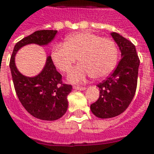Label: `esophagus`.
Here are the masks:
<instances>
[{
	"label": "esophagus",
	"instance_id": "34e87169",
	"mask_svg": "<svg viewBox=\"0 0 154 154\" xmlns=\"http://www.w3.org/2000/svg\"><path fill=\"white\" fill-rule=\"evenodd\" d=\"M73 89H75V90H78V91H84V90H86L87 88H86V87H78V86H74Z\"/></svg>",
	"mask_w": 154,
	"mask_h": 154
}]
</instances>
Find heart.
Returning a JSON list of instances; mask_svg holds the SVG:
<instances>
[{
  "mask_svg": "<svg viewBox=\"0 0 154 154\" xmlns=\"http://www.w3.org/2000/svg\"><path fill=\"white\" fill-rule=\"evenodd\" d=\"M54 65L62 72H68L77 57L81 63L71 71L67 80L81 83L92 77L100 79L112 72L117 63L118 50L111 38H101L89 31L68 35L64 44H57L52 50Z\"/></svg>",
  "mask_w": 154,
  "mask_h": 154,
  "instance_id": "obj_1",
  "label": "heart"
}]
</instances>
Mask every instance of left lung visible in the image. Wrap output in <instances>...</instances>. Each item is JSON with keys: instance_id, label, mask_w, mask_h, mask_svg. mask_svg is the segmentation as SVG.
Here are the masks:
<instances>
[{"instance_id": "left-lung-1", "label": "left lung", "mask_w": 154, "mask_h": 154, "mask_svg": "<svg viewBox=\"0 0 154 154\" xmlns=\"http://www.w3.org/2000/svg\"><path fill=\"white\" fill-rule=\"evenodd\" d=\"M121 53L116 70L106 80L99 83L100 97L91 105V110L100 119L119 116L128 108L137 87L139 59L135 46L118 33H110Z\"/></svg>"}]
</instances>
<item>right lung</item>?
<instances>
[{"label":"right lung","mask_w":154,"mask_h":154,"mask_svg":"<svg viewBox=\"0 0 154 154\" xmlns=\"http://www.w3.org/2000/svg\"><path fill=\"white\" fill-rule=\"evenodd\" d=\"M57 30H38L22 38L15 45L10 61V68L15 92L25 109L31 116L42 120H56L67 110V97L72 89L62 82L61 75L54 66L51 56L40 72L35 77H26L15 65V55L29 44L47 46L53 41Z\"/></svg>","instance_id":"add662e5"}]
</instances>
